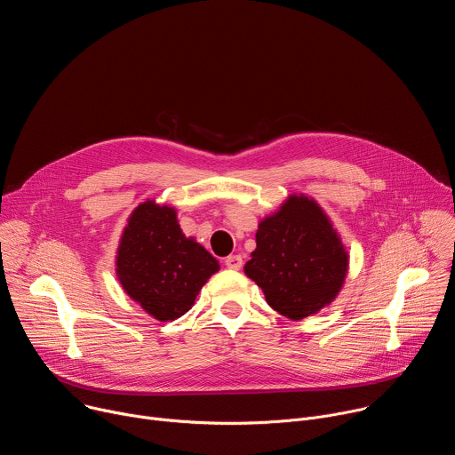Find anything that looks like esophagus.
<instances>
[{
  "mask_svg": "<svg viewBox=\"0 0 455 455\" xmlns=\"http://www.w3.org/2000/svg\"><path fill=\"white\" fill-rule=\"evenodd\" d=\"M225 265H227V268H230V270H241L243 259H241V255H228V257L225 259Z\"/></svg>",
  "mask_w": 455,
  "mask_h": 455,
  "instance_id": "34e87169",
  "label": "esophagus"
}]
</instances>
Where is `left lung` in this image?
<instances>
[{
	"label": "left lung",
	"instance_id": "left-lung-1",
	"mask_svg": "<svg viewBox=\"0 0 455 455\" xmlns=\"http://www.w3.org/2000/svg\"><path fill=\"white\" fill-rule=\"evenodd\" d=\"M255 244L244 274L283 316L302 320L340 293L349 253L328 214L306 194H291L259 223Z\"/></svg>",
	"mask_w": 455,
	"mask_h": 455
}]
</instances>
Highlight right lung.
Returning a JSON list of instances; mask_svg holds the SVG:
<instances>
[{
  "instance_id": "obj_1",
  "label": "right lung",
  "mask_w": 455,
  "mask_h": 455,
  "mask_svg": "<svg viewBox=\"0 0 455 455\" xmlns=\"http://www.w3.org/2000/svg\"><path fill=\"white\" fill-rule=\"evenodd\" d=\"M115 265L122 290L160 322L185 315L220 270L214 255L185 237L176 209L155 200L140 204L127 218Z\"/></svg>"
}]
</instances>
